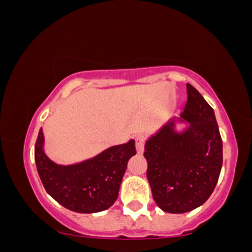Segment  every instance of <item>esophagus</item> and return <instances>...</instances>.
<instances>
[{"label": "esophagus", "mask_w": 252, "mask_h": 252, "mask_svg": "<svg viewBox=\"0 0 252 252\" xmlns=\"http://www.w3.org/2000/svg\"><path fill=\"white\" fill-rule=\"evenodd\" d=\"M135 143H136V150H137V153L142 154L144 150V144H146V137H144L143 135L136 136Z\"/></svg>", "instance_id": "obj_1"}]
</instances>
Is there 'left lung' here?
I'll return each mask as SVG.
<instances>
[{
  "mask_svg": "<svg viewBox=\"0 0 252 252\" xmlns=\"http://www.w3.org/2000/svg\"><path fill=\"white\" fill-rule=\"evenodd\" d=\"M180 120L189 123L181 134L167 123L144 146L153 198L164 212L185 213L204 204L218 182L222 141L213 109L187 84V102Z\"/></svg>",
  "mask_w": 252,
  "mask_h": 252,
  "instance_id": "obj_1",
  "label": "left lung"
}]
</instances>
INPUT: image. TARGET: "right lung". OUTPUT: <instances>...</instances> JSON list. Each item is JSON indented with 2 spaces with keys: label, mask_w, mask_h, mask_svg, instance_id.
Masks as SVG:
<instances>
[{
  "label": "right lung",
  "mask_w": 252,
  "mask_h": 252,
  "mask_svg": "<svg viewBox=\"0 0 252 252\" xmlns=\"http://www.w3.org/2000/svg\"><path fill=\"white\" fill-rule=\"evenodd\" d=\"M40 129L35 142V163L46 192L66 209L94 213L109 209L118 196L129 158L136 154L135 141L111 147L82 163L60 166L42 150Z\"/></svg>",
  "instance_id": "1"
}]
</instances>
